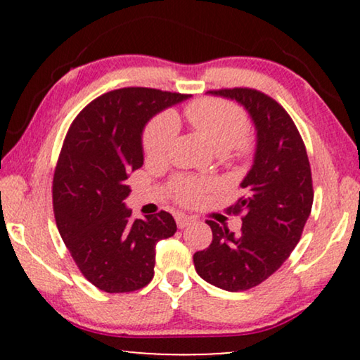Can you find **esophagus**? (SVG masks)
Instances as JSON below:
<instances>
[{
	"mask_svg": "<svg viewBox=\"0 0 360 360\" xmlns=\"http://www.w3.org/2000/svg\"><path fill=\"white\" fill-rule=\"evenodd\" d=\"M175 219H176V226H179L180 229L186 228V226L191 224V221H193V218H191V216H185V214H176Z\"/></svg>",
	"mask_w": 360,
	"mask_h": 360,
	"instance_id": "obj_1",
	"label": "esophagus"
}]
</instances>
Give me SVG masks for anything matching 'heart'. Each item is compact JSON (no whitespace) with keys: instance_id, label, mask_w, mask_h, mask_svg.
I'll list each match as a JSON object with an SVG mask.
<instances>
[{"instance_id":"1","label":"heart","mask_w":360,"mask_h":360,"mask_svg":"<svg viewBox=\"0 0 360 360\" xmlns=\"http://www.w3.org/2000/svg\"><path fill=\"white\" fill-rule=\"evenodd\" d=\"M185 117L200 131L213 147L234 159H245L254 149L252 137L248 134L244 111L231 101L218 98H201L185 108ZM179 132V121L174 112L164 111L147 122L142 132V150L147 159L164 160L169 157ZM213 184L195 179H176L172 185L174 196L181 205H196L213 190Z\"/></svg>"}]
</instances>
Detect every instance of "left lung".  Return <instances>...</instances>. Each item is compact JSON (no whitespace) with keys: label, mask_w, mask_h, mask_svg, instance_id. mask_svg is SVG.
I'll use <instances>...</instances> for the list:
<instances>
[{"label":"left lung","mask_w":360,"mask_h":360,"mask_svg":"<svg viewBox=\"0 0 360 360\" xmlns=\"http://www.w3.org/2000/svg\"><path fill=\"white\" fill-rule=\"evenodd\" d=\"M214 95L239 101L257 129L254 165L243 180L244 195L229 206L243 214L239 234L208 219L210 248L193 255L198 275L214 287L244 292L282 267L302 238L313 206L307 147L283 106L254 88H221Z\"/></svg>","instance_id":"8db88e82"}]
</instances>
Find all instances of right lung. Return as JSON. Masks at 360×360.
Listing matches in <instances>:
<instances>
[{"mask_svg":"<svg viewBox=\"0 0 360 360\" xmlns=\"http://www.w3.org/2000/svg\"><path fill=\"white\" fill-rule=\"evenodd\" d=\"M186 96L120 88L88 103L68 127L53 172V216L78 270L103 292L144 288L154 277L155 244L175 234L170 213L131 219L122 201L127 175L144 164L146 122Z\"/></svg>","mask_w":360,"mask_h":360,"instance_id":"right-lung-1","label":"right lung"}]
</instances>
